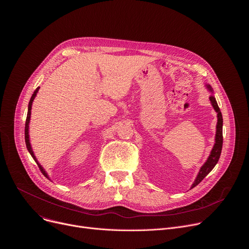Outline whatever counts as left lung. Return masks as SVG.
Listing matches in <instances>:
<instances>
[{"instance_id": "8db88e82", "label": "left lung", "mask_w": 249, "mask_h": 249, "mask_svg": "<svg viewBox=\"0 0 249 249\" xmlns=\"http://www.w3.org/2000/svg\"><path fill=\"white\" fill-rule=\"evenodd\" d=\"M206 87L211 92H213V89L210 85H206ZM210 101L213 105V107H214V109L218 113V115H217L218 116V122H217V128H216L215 145H214V147H213L208 160H206V162L200 168V171H199V173L196 177L195 181L193 182V184L191 186V189L194 188L196 185H198L208 175V173L215 167V165L219 161V159H220V156H221V153H222V148H223V116H222V112H221L219 106H218V103L216 101V98L213 95H211L210 96Z\"/></svg>"}]
</instances>
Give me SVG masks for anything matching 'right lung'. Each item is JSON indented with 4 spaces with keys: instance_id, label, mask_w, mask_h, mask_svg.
<instances>
[{
    "instance_id": "obj_1",
    "label": "right lung",
    "mask_w": 249,
    "mask_h": 249,
    "mask_svg": "<svg viewBox=\"0 0 249 249\" xmlns=\"http://www.w3.org/2000/svg\"><path fill=\"white\" fill-rule=\"evenodd\" d=\"M38 89H39V88H37L36 89L34 90L33 94L31 95V98H30V100H29V103H28V111H27V116H26V121H25V128H24V139H25V145H26V148H27V150H28L29 154L31 155V157L33 158V160H35V162L37 163V165H38V167H39L40 171L42 172V174L46 177V178L50 179V178H49V176H48V174H47V172L45 171V169H44V168L41 166V164L37 161V159L35 158V156H34V154H33V151H32V149H31V145H30V143H29L28 127H29V121H30V114H31V105H32L33 99L35 98V96H36V93L38 92Z\"/></svg>"
}]
</instances>
